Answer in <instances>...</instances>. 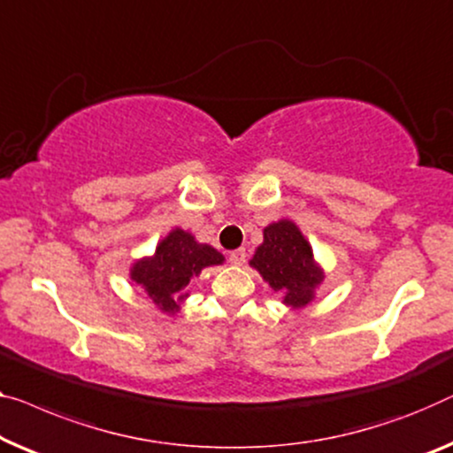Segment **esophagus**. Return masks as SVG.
<instances>
[{"instance_id": "34e87169", "label": "esophagus", "mask_w": 453, "mask_h": 453, "mask_svg": "<svg viewBox=\"0 0 453 453\" xmlns=\"http://www.w3.org/2000/svg\"><path fill=\"white\" fill-rule=\"evenodd\" d=\"M229 262L235 266H242L246 262V250L244 248H238L234 250V252H229Z\"/></svg>"}]
</instances>
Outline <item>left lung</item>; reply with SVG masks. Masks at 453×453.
<instances>
[{"label": "left lung", "mask_w": 453, "mask_h": 453, "mask_svg": "<svg viewBox=\"0 0 453 453\" xmlns=\"http://www.w3.org/2000/svg\"><path fill=\"white\" fill-rule=\"evenodd\" d=\"M276 293L285 295V303L303 307L313 299V288L321 282V273L313 262L311 246L299 227L282 219L265 229V242L250 260Z\"/></svg>", "instance_id": "8db88e82"}]
</instances>
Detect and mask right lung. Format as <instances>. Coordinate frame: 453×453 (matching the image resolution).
<instances>
[{
	"instance_id": "right-lung-1",
	"label": "right lung",
	"mask_w": 453,
	"mask_h": 453,
	"mask_svg": "<svg viewBox=\"0 0 453 453\" xmlns=\"http://www.w3.org/2000/svg\"><path fill=\"white\" fill-rule=\"evenodd\" d=\"M224 256L218 250L197 244L191 234L174 229L160 242L152 258L140 260L132 268V279L146 288V293L162 311H177V299H183V288L193 276L211 265H221Z\"/></svg>"
}]
</instances>
